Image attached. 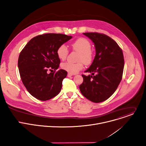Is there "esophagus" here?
<instances>
[{
  "instance_id": "34e87169",
  "label": "esophagus",
  "mask_w": 146,
  "mask_h": 146,
  "mask_svg": "<svg viewBox=\"0 0 146 146\" xmlns=\"http://www.w3.org/2000/svg\"><path fill=\"white\" fill-rule=\"evenodd\" d=\"M73 75V74H71V73H68V74H67V76H68V77H70V76H72Z\"/></svg>"
}]
</instances>
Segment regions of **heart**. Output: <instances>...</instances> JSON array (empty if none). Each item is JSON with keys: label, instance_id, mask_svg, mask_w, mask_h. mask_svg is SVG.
Here are the masks:
<instances>
[{"label": "heart", "instance_id": "1", "mask_svg": "<svg viewBox=\"0 0 146 146\" xmlns=\"http://www.w3.org/2000/svg\"><path fill=\"white\" fill-rule=\"evenodd\" d=\"M71 48L79 53L77 62L72 63L70 62H65L61 64V68L71 73L75 74L81 70L84 67V63L86 65L90 64L93 58V53L91 50L92 44L86 38H79L71 44ZM68 50L65 44H61L57 49V55L59 59L64 60L66 59L68 54Z\"/></svg>", "mask_w": 146, "mask_h": 146}]
</instances>
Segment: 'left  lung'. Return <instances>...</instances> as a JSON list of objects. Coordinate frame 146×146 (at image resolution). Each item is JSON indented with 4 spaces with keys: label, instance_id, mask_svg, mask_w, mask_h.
<instances>
[{
    "label": "left lung",
    "instance_id": "8db88e82",
    "mask_svg": "<svg viewBox=\"0 0 146 146\" xmlns=\"http://www.w3.org/2000/svg\"><path fill=\"white\" fill-rule=\"evenodd\" d=\"M83 34L94 43L96 56L85 71L91 72L92 75H82L84 81L79 89L90 101L101 103L112 96L121 81L124 68L123 52L117 43L105 34L98 32Z\"/></svg>",
    "mask_w": 146,
    "mask_h": 146
}]
</instances>
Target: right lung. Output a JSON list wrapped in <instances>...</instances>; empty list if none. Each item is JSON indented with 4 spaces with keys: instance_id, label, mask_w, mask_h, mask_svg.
Instances as JSON below:
<instances>
[{
    "instance_id": "right-lung-1",
    "label": "right lung",
    "mask_w": 146,
    "mask_h": 146,
    "mask_svg": "<svg viewBox=\"0 0 146 146\" xmlns=\"http://www.w3.org/2000/svg\"><path fill=\"white\" fill-rule=\"evenodd\" d=\"M72 38L61 34L40 35L31 39L21 50L18 60L20 77L35 98L46 101L60 92L67 72L61 69L56 71L60 63L57 49ZM48 70L54 72L48 74Z\"/></svg>"
}]
</instances>
